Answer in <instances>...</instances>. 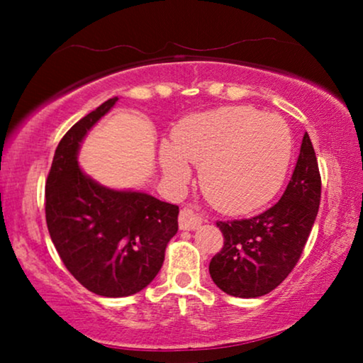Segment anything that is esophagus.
<instances>
[{
	"mask_svg": "<svg viewBox=\"0 0 363 363\" xmlns=\"http://www.w3.org/2000/svg\"><path fill=\"white\" fill-rule=\"evenodd\" d=\"M201 218L196 216L195 213L191 210H185L180 211V216H178V225H180V230L183 231H193V230H198V228L201 226Z\"/></svg>",
	"mask_w": 363,
	"mask_h": 363,
	"instance_id": "esophagus-1",
	"label": "esophagus"
}]
</instances>
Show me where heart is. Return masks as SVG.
<instances>
[{
	"label": "heart",
	"instance_id": "1",
	"mask_svg": "<svg viewBox=\"0 0 363 363\" xmlns=\"http://www.w3.org/2000/svg\"><path fill=\"white\" fill-rule=\"evenodd\" d=\"M292 133L276 113L231 106L193 113L162 142L163 175L183 185L200 167V185L213 206L241 215L271 201L284 185L292 162Z\"/></svg>",
	"mask_w": 363,
	"mask_h": 363
}]
</instances>
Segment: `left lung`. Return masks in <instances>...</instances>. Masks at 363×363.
Here are the masks:
<instances>
[{"instance_id":"obj_1","label":"left lung","mask_w":363,"mask_h":363,"mask_svg":"<svg viewBox=\"0 0 363 363\" xmlns=\"http://www.w3.org/2000/svg\"><path fill=\"white\" fill-rule=\"evenodd\" d=\"M320 203V175L307 132L281 200L250 220L218 221L225 236L210 276L226 294L261 297L276 289L299 261Z\"/></svg>"}]
</instances>
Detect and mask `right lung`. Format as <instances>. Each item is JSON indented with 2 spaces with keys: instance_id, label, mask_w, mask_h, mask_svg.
<instances>
[{
  "instance_id": "add662e5",
  "label": "right lung",
  "mask_w": 363,
  "mask_h": 363,
  "mask_svg": "<svg viewBox=\"0 0 363 363\" xmlns=\"http://www.w3.org/2000/svg\"><path fill=\"white\" fill-rule=\"evenodd\" d=\"M117 101L108 99L69 128L46 182V223L54 246L67 271L104 297L145 289L178 231L177 205L143 191L104 186L79 165L84 138Z\"/></svg>"
}]
</instances>
